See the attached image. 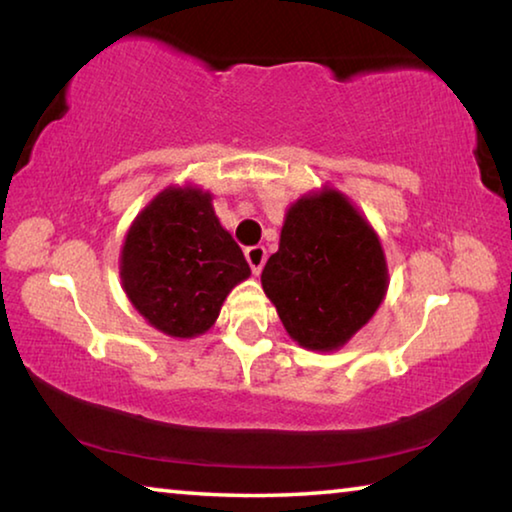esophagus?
I'll use <instances>...</instances> for the list:
<instances>
[{
	"instance_id": "34e87169",
	"label": "esophagus",
	"mask_w": 512,
	"mask_h": 512,
	"mask_svg": "<svg viewBox=\"0 0 512 512\" xmlns=\"http://www.w3.org/2000/svg\"><path fill=\"white\" fill-rule=\"evenodd\" d=\"M246 259L250 268H253V273L259 275L262 273V268L266 264V248L264 246H250L246 248Z\"/></svg>"
}]
</instances>
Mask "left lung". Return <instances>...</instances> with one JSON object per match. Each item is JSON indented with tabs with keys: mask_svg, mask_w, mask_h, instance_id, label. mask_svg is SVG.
<instances>
[{
	"mask_svg": "<svg viewBox=\"0 0 512 512\" xmlns=\"http://www.w3.org/2000/svg\"><path fill=\"white\" fill-rule=\"evenodd\" d=\"M262 287L293 341L307 350H339L386 296L384 248L357 207L325 187L289 207Z\"/></svg>",
	"mask_w": 512,
	"mask_h": 512,
	"instance_id": "obj_1",
	"label": "left lung"
}]
</instances>
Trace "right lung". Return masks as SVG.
Returning a JSON list of instances; mask_svg holds the SVG:
<instances>
[{
  "label": "right lung",
  "mask_w": 512,
  "mask_h": 512,
  "mask_svg": "<svg viewBox=\"0 0 512 512\" xmlns=\"http://www.w3.org/2000/svg\"><path fill=\"white\" fill-rule=\"evenodd\" d=\"M119 275L149 325L192 339L214 325L223 300L250 275V266L216 219L210 192L169 187L133 221Z\"/></svg>",
  "instance_id": "obj_1"
}]
</instances>
